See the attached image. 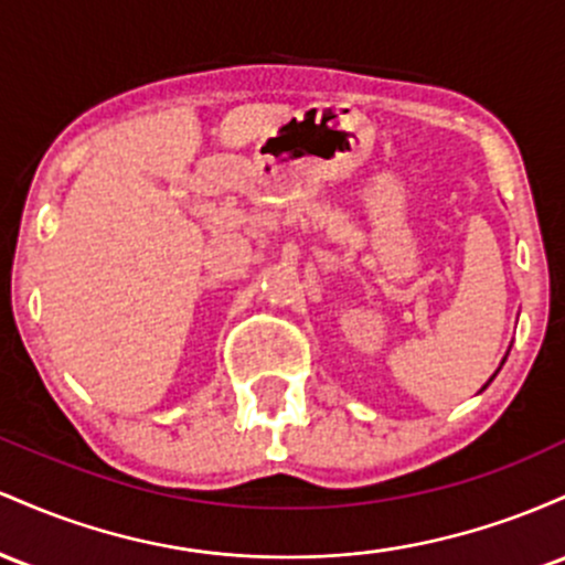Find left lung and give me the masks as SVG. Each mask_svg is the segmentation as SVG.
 Returning a JSON list of instances; mask_svg holds the SVG:
<instances>
[{
  "instance_id": "8db88e82",
  "label": "left lung",
  "mask_w": 565,
  "mask_h": 565,
  "mask_svg": "<svg viewBox=\"0 0 565 565\" xmlns=\"http://www.w3.org/2000/svg\"><path fill=\"white\" fill-rule=\"evenodd\" d=\"M502 365H504V360H502ZM502 365H499V367H502ZM497 373H499V371H497ZM497 373H493V376H497ZM493 376H491V379H488V382H486V386H488V384H491V382H493ZM486 386H483V390H486ZM483 390H480V392H483Z\"/></svg>"
}]
</instances>
